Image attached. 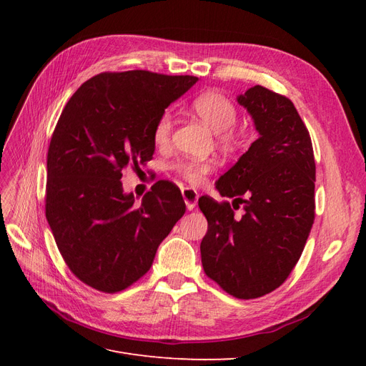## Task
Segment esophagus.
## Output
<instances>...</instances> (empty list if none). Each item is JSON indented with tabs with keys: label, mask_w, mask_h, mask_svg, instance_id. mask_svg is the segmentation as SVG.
Listing matches in <instances>:
<instances>
[{
	"label": "esophagus",
	"mask_w": 366,
	"mask_h": 366,
	"mask_svg": "<svg viewBox=\"0 0 366 366\" xmlns=\"http://www.w3.org/2000/svg\"><path fill=\"white\" fill-rule=\"evenodd\" d=\"M182 195H183V200H184L187 209L189 210L195 209L197 202H198V192L195 189H192V187H183Z\"/></svg>",
	"instance_id": "1"
}]
</instances>
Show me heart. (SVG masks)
Masks as SVG:
<instances>
[{
    "instance_id": "b5f03b06",
    "label": "heart",
    "mask_w": 366,
    "mask_h": 366,
    "mask_svg": "<svg viewBox=\"0 0 366 366\" xmlns=\"http://www.w3.org/2000/svg\"><path fill=\"white\" fill-rule=\"evenodd\" d=\"M192 108L209 128L219 132L218 139L221 145L229 149H234L238 145L239 137L234 129L238 120V108L227 96L219 92H204L194 99ZM171 132L172 117L169 113H163L152 129L154 143L159 147L168 145ZM172 169L189 184H202L212 172L214 162L195 159L179 160L172 164Z\"/></svg>"
}]
</instances>
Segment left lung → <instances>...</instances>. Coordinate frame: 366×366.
Listing matches in <instances>:
<instances>
[{
  "label": "left lung",
  "instance_id": "1",
  "mask_svg": "<svg viewBox=\"0 0 366 366\" xmlns=\"http://www.w3.org/2000/svg\"><path fill=\"white\" fill-rule=\"evenodd\" d=\"M238 102L259 137L217 182L234 203L198 198L207 219L200 250L207 278L238 299H254L282 285L301 258L315 221L316 163L289 97L254 85Z\"/></svg>",
  "mask_w": 366,
  "mask_h": 366
}]
</instances>
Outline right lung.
I'll use <instances>...</instances> for the list:
<instances>
[{
	"label": "right lung",
	"mask_w": 366,
	"mask_h": 366,
	"mask_svg": "<svg viewBox=\"0 0 366 366\" xmlns=\"http://www.w3.org/2000/svg\"><path fill=\"white\" fill-rule=\"evenodd\" d=\"M198 81L148 70L101 73L62 109L47 154L46 217L71 273L104 293L139 281L186 204L179 187L157 182L140 204L124 194L122 171L152 159V129Z\"/></svg>",
	"instance_id": "add662e5"
}]
</instances>
